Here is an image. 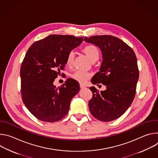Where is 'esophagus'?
<instances>
[{
  "mask_svg": "<svg viewBox=\"0 0 158 158\" xmlns=\"http://www.w3.org/2000/svg\"><path fill=\"white\" fill-rule=\"evenodd\" d=\"M80 87H81V89H84V88H85L86 87H85V85L84 84L81 83V84H80Z\"/></svg>",
  "mask_w": 158,
  "mask_h": 158,
  "instance_id": "1",
  "label": "esophagus"
}]
</instances>
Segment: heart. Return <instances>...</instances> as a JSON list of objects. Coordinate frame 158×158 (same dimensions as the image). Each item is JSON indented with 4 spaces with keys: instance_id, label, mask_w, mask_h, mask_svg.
Here are the masks:
<instances>
[{
    "instance_id": "b5f03b06",
    "label": "heart",
    "mask_w": 158,
    "mask_h": 158,
    "mask_svg": "<svg viewBox=\"0 0 158 158\" xmlns=\"http://www.w3.org/2000/svg\"><path fill=\"white\" fill-rule=\"evenodd\" d=\"M82 51L92 62L98 59L99 56V51L98 48L96 46H95L94 45H93V44L87 45V46H85L83 48ZM74 59V53L73 51L69 52L66 57L65 65L67 67H71L73 64ZM71 77L74 80L79 82L84 83L88 79L91 78V74L87 71L77 70L72 74Z\"/></svg>"
}]
</instances>
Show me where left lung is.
Segmentation results:
<instances>
[{"instance_id":"obj_1","label":"left lung","mask_w":158,"mask_h":158,"mask_svg":"<svg viewBox=\"0 0 158 158\" xmlns=\"http://www.w3.org/2000/svg\"><path fill=\"white\" fill-rule=\"evenodd\" d=\"M84 40L96 45L102 55L99 71L91 82L106 86L101 93L94 86L90 87L93 96L89 102V110L101 121H114L127 110L136 94L139 79L136 54L127 44L112 35L84 37Z\"/></svg>"}]
</instances>
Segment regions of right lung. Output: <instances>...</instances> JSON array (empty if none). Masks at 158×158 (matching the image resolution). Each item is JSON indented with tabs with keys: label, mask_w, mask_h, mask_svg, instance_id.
Wrapping results in <instances>:
<instances>
[{
	"label": "right lung",
	"mask_w": 158,
	"mask_h": 158,
	"mask_svg": "<svg viewBox=\"0 0 158 158\" xmlns=\"http://www.w3.org/2000/svg\"><path fill=\"white\" fill-rule=\"evenodd\" d=\"M82 41V37L54 34L29 48L20 68L21 94L26 107L38 119L54 123L67 115L79 84L68 79L56 88L53 82L64 69L67 54Z\"/></svg>",
	"instance_id": "right-lung-1"
}]
</instances>
